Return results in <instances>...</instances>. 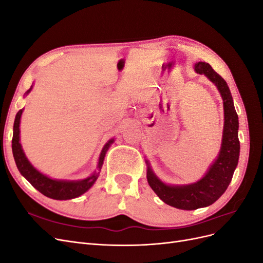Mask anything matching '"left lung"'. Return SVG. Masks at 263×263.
<instances>
[{
	"label": "left lung",
	"instance_id": "left-lung-1",
	"mask_svg": "<svg viewBox=\"0 0 263 263\" xmlns=\"http://www.w3.org/2000/svg\"><path fill=\"white\" fill-rule=\"evenodd\" d=\"M194 71L196 73L204 74L213 82L222 99L224 129L217 158L200 180L183 185L166 184L156 176L149 161L146 160L147 180L150 187L165 204L184 211H193L210 206L225 193L233 179L240 153V144L238 139L239 122L232 93L226 81L206 62H196Z\"/></svg>",
	"mask_w": 263,
	"mask_h": 263
}]
</instances>
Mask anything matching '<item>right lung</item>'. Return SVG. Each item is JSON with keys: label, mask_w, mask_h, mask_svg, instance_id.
I'll return each instance as SVG.
<instances>
[{"label": "right lung", "mask_w": 263, "mask_h": 263, "mask_svg": "<svg viewBox=\"0 0 263 263\" xmlns=\"http://www.w3.org/2000/svg\"><path fill=\"white\" fill-rule=\"evenodd\" d=\"M33 89V85L30 86V89L24 94L28 95L29 92ZM23 109H20L16 116H15L14 121V127H13V139H12V150L15 163L18 171L21 172L22 176L25 178L31 185H33L39 192L44 194L45 196L53 198V200H71V198L79 197L80 195L84 194L86 191H89L95 181L98 180L100 171L102 169L103 161L106 155V151L109 148L110 144L114 142V138L108 140L105 146L103 147L99 161H98V171H94L91 176H89L82 180H57L49 178L46 174L38 171L35 166L29 162L25 153L22 148L21 145V137H20V124H21V117L23 114Z\"/></svg>", "instance_id": "obj_1"}]
</instances>
